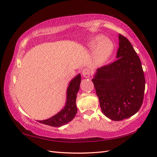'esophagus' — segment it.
Segmentation results:
<instances>
[{"mask_svg":"<svg viewBox=\"0 0 157 157\" xmlns=\"http://www.w3.org/2000/svg\"><path fill=\"white\" fill-rule=\"evenodd\" d=\"M90 70L88 68H84L82 69V75L84 77V78H88L90 75Z\"/></svg>","mask_w":157,"mask_h":157,"instance_id":"1","label":"esophagus"}]
</instances>
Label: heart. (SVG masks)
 <instances>
[{
	"instance_id": "heart-1",
	"label": "heart",
	"mask_w": 157,
	"mask_h": 157,
	"mask_svg": "<svg viewBox=\"0 0 157 157\" xmlns=\"http://www.w3.org/2000/svg\"><path fill=\"white\" fill-rule=\"evenodd\" d=\"M88 47L94 52L95 63L98 65H103L111 57L115 46L110 39L104 38L102 36H96L89 42Z\"/></svg>"
}]
</instances>
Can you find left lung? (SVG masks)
<instances>
[{"label": "left lung", "mask_w": 157, "mask_h": 157, "mask_svg": "<svg viewBox=\"0 0 157 157\" xmlns=\"http://www.w3.org/2000/svg\"><path fill=\"white\" fill-rule=\"evenodd\" d=\"M116 61L96 69L92 79L102 113L121 121L137 113L143 102L145 78L141 61L131 43L119 35Z\"/></svg>", "instance_id": "left-lung-1"}]
</instances>
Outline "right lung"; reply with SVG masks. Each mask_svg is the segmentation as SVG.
<instances>
[{"label":"right lung","mask_w":157,"mask_h":157,"mask_svg":"<svg viewBox=\"0 0 157 157\" xmlns=\"http://www.w3.org/2000/svg\"><path fill=\"white\" fill-rule=\"evenodd\" d=\"M80 83L81 75L78 74L69 82L67 89V98L64 108L51 118L38 121L52 127H61L73 120L78 111L75 102Z\"/></svg>","instance_id":"1"}]
</instances>
